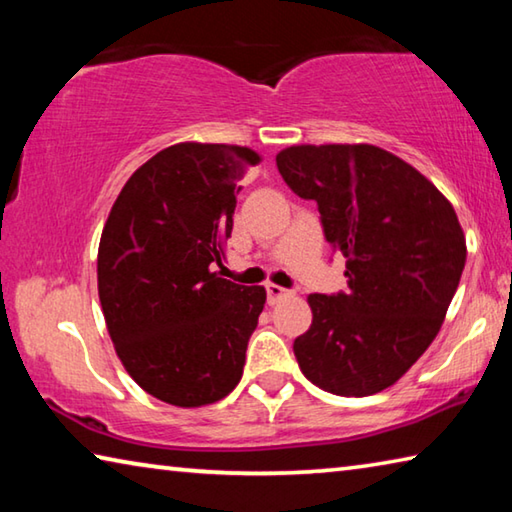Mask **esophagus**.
Segmentation results:
<instances>
[{
	"label": "esophagus",
	"instance_id": "obj_1",
	"mask_svg": "<svg viewBox=\"0 0 512 512\" xmlns=\"http://www.w3.org/2000/svg\"><path fill=\"white\" fill-rule=\"evenodd\" d=\"M287 296H291L289 289L277 287V284H266V300H268V305H275L277 300H282V298H287Z\"/></svg>",
	"mask_w": 512,
	"mask_h": 512
}]
</instances>
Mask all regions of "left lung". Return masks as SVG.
I'll use <instances>...</instances> for the list:
<instances>
[{"label":"left lung","mask_w":512,"mask_h":512,"mask_svg":"<svg viewBox=\"0 0 512 512\" xmlns=\"http://www.w3.org/2000/svg\"><path fill=\"white\" fill-rule=\"evenodd\" d=\"M277 171L318 205L348 291L309 296L314 320L293 341L311 384L343 397L393 386L436 339L465 266L454 207L411 164L370 144L291 146Z\"/></svg>","instance_id":"8db88e82"}]
</instances>
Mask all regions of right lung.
Here are the masks:
<instances>
[{"instance_id": "add662e5", "label": "right lung", "mask_w": 512, "mask_h": 512, "mask_svg": "<svg viewBox=\"0 0 512 512\" xmlns=\"http://www.w3.org/2000/svg\"><path fill=\"white\" fill-rule=\"evenodd\" d=\"M244 146L176 144L137 169L99 244V300L121 363L146 393L203 406L235 391L264 287L223 280Z\"/></svg>"}]
</instances>
